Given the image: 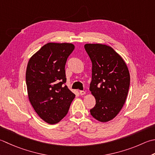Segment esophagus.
Masks as SVG:
<instances>
[{"label":"esophagus","mask_w":155,"mask_h":155,"mask_svg":"<svg viewBox=\"0 0 155 155\" xmlns=\"http://www.w3.org/2000/svg\"><path fill=\"white\" fill-rule=\"evenodd\" d=\"M79 93L81 95H85L86 93H85V91H80Z\"/></svg>","instance_id":"34e87169"}]
</instances>
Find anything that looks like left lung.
I'll list each match as a JSON object with an SVG mask.
<instances>
[{
    "label": "left lung",
    "mask_w": 155,
    "mask_h": 155,
    "mask_svg": "<svg viewBox=\"0 0 155 155\" xmlns=\"http://www.w3.org/2000/svg\"><path fill=\"white\" fill-rule=\"evenodd\" d=\"M84 49L92 62L89 90L96 104L91 115L101 122L113 120L125 104L130 87L128 66L111 47L101 44H86Z\"/></svg>",
    "instance_id": "left-lung-1"
}]
</instances>
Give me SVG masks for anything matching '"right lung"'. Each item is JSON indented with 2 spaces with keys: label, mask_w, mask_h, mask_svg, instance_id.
<instances>
[{
  "label": "right lung",
  "mask_w": 155,
  "mask_h": 155,
  "mask_svg": "<svg viewBox=\"0 0 155 155\" xmlns=\"http://www.w3.org/2000/svg\"><path fill=\"white\" fill-rule=\"evenodd\" d=\"M74 49L70 43H48L30 58L26 70L28 98L44 122L58 123L75 97L66 83L65 64ZM61 82H60L59 81Z\"/></svg>",
  "instance_id": "1"
}]
</instances>
